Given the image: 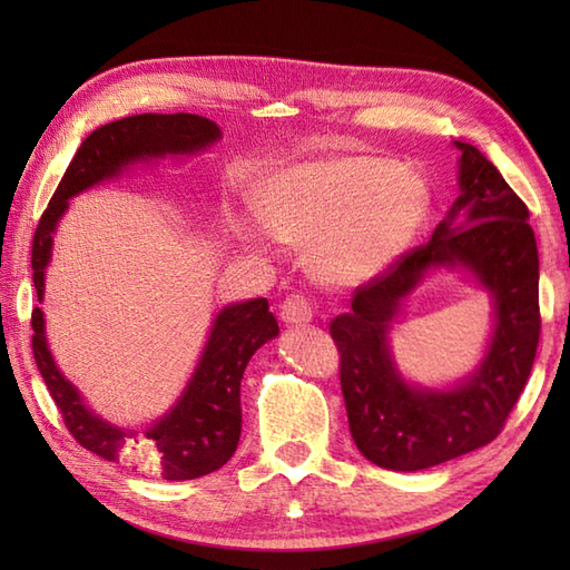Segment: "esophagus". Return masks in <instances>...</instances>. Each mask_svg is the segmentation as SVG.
I'll return each mask as SVG.
<instances>
[{"instance_id":"esophagus-1","label":"esophagus","mask_w":570,"mask_h":570,"mask_svg":"<svg viewBox=\"0 0 570 570\" xmlns=\"http://www.w3.org/2000/svg\"><path fill=\"white\" fill-rule=\"evenodd\" d=\"M278 316H282V321L286 325H304V323H311L313 318V304L306 298V296H288L282 308H278Z\"/></svg>"}]
</instances>
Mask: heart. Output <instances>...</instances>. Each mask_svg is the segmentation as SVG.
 Segmentation results:
<instances>
[{"label":"heart","mask_w":570,"mask_h":570,"mask_svg":"<svg viewBox=\"0 0 570 570\" xmlns=\"http://www.w3.org/2000/svg\"><path fill=\"white\" fill-rule=\"evenodd\" d=\"M257 210L274 239L311 245V266L325 284L357 286L409 247L426 217L429 188L416 171L377 156H331L266 178ZM242 235L264 245L249 225Z\"/></svg>","instance_id":"heart-1"}]
</instances>
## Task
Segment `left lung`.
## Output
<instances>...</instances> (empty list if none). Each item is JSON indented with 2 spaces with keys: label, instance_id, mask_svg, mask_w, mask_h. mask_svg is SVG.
<instances>
[{
  "label": "left lung",
  "instance_id": "8db88e82",
  "mask_svg": "<svg viewBox=\"0 0 570 570\" xmlns=\"http://www.w3.org/2000/svg\"><path fill=\"white\" fill-rule=\"evenodd\" d=\"M455 147L460 196L451 213L426 245L357 286L350 311L331 323L350 433L360 453L386 470L433 468L498 439L537 357L539 252L529 210L472 144ZM439 265H463L495 304L489 355L451 391L404 383L385 343L401 301Z\"/></svg>",
  "mask_w": 570,
  "mask_h": 570
}]
</instances>
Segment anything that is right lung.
Returning <instances> with one entry per match:
<instances>
[{"label":"right lung","instance_id":"add662e5","mask_svg":"<svg viewBox=\"0 0 570 570\" xmlns=\"http://www.w3.org/2000/svg\"><path fill=\"white\" fill-rule=\"evenodd\" d=\"M217 139H220V127L208 117L188 112H147L95 129L72 156L33 233L31 269L39 301H43V278L46 266L51 262L53 229L68 210V198L100 180L119 176L125 166L135 161L159 159L166 154H196ZM31 328L36 367L72 439L95 455L164 480L203 478L233 458L242 431V374L252 355L278 335V325L266 298L225 306L215 316L198 367L176 406L139 433L112 426L85 406L76 386L56 367L46 343L41 308H33Z\"/></svg>","mask_w":570,"mask_h":570}]
</instances>
